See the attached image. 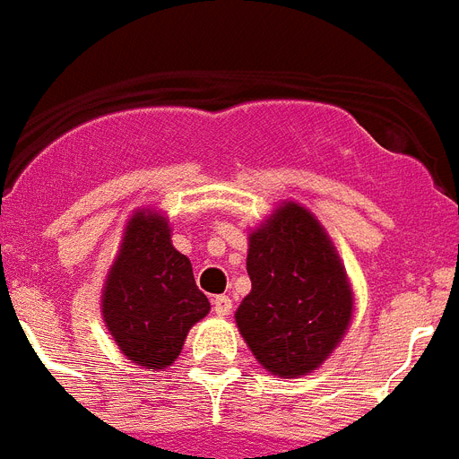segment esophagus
Here are the masks:
<instances>
[{
  "label": "esophagus",
  "mask_w": 459,
  "mask_h": 459,
  "mask_svg": "<svg viewBox=\"0 0 459 459\" xmlns=\"http://www.w3.org/2000/svg\"><path fill=\"white\" fill-rule=\"evenodd\" d=\"M212 313L220 315V317H225V315L232 313V299H230V296H215V299H212Z\"/></svg>",
  "instance_id": "esophagus-1"
}]
</instances>
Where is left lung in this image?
Returning a JSON list of instances; mask_svg holds the SVG:
<instances>
[{"label": "left lung", "instance_id": "1", "mask_svg": "<svg viewBox=\"0 0 459 459\" xmlns=\"http://www.w3.org/2000/svg\"><path fill=\"white\" fill-rule=\"evenodd\" d=\"M251 291L234 313L270 375L299 379L333 353L353 320V289L327 230L306 206L281 201L248 234Z\"/></svg>", "mask_w": 459, "mask_h": 459}]
</instances>
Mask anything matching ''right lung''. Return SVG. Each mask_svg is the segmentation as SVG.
<instances>
[{"instance_id":"1","label":"right lung","mask_w":459,"mask_h":459,"mask_svg":"<svg viewBox=\"0 0 459 459\" xmlns=\"http://www.w3.org/2000/svg\"><path fill=\"white\" fill-rule=\"evenodd\" d=\"M170 237L163 212L137 208L101 289L106 329L120 353L149 372L178 360L189 329L211 313L194 281L192 263Z\"/></svg>"}]
</instances>
